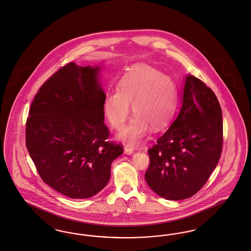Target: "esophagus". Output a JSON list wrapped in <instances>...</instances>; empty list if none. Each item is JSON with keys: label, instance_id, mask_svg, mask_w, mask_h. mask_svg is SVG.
<instances>
[{"label": "esophagus", "instance_id": "34e87169", "mask_svg": "<svg viewBox=\"0 0 251 251\" xmlns=\"http://www.w3.org/2000/svg\"><path fill=\"white\" fill-rule=\"evenodd\" d=\"M124 150H125V153H126V154H132V153H134V148L131 147L129 145H126Z\"/></svg>", "mask_w": 251, "mask_h": 251}]
</instances>
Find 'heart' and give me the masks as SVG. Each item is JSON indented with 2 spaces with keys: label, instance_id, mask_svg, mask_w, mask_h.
I'll use <instances>...</instances> for the list:
<instances>
[{
  "label": "heart",
  "instance_id": "b5f03b06",
  "mask_svg": "<svg viewBox=\"0 0 251 251\" xmlns=\"http://www.w3.org/2000/svg\"><path fill=\"white\" fill-rule=\"evenodd\" d=\"M177 104V87L170 76L146 65H137L122 76L117 92H109L103 112L110 126L121 128L130 115V123L121 129L118 139L138 144L151 127L158 130L169 122Z\"/></svg>",
  "mask_w": 251,
  "mask_h": 251
}]
</instances>
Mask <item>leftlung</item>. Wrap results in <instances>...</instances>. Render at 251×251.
Instances as JSON below:
<instances>
[{
	"instance_id": "obj_1",
	"label": "left lung",
	"mask_w": 251,
	"mask_h": 251,
	"mask_svg": "<svg viewBox=\"0 0 251 251\" xmlns=\"http://www.w3.org/2000/svg\"><path fill=\"white\" fill-rule=\"evenodd\" d=\"M182 106L169 129L148 150L146 183L166 200L193 196L218 165L223 142L222 111L214 92L185 76Z\"/></svg>"
}]
</instances>
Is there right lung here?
Returning <instances> with one entry per match:
<instances>
[{
	"label": "right lung",
	"mask_w": 251,
	"mask_h": 251,
	"mask_svg": "<svg viewBox=\"0 0 251 251\" xmlns=\"http://www.w3.org/2000/svg\"><path fill=\"white\" fill-rule=\"evenodd\" d=\"M100 70L75 63L59 69L35 95L26 123V146L44 183L72 199L101 191L123 153L106 142Z\"/></svg>",
	"instance_id": "obj_1"
}]
</instances>
